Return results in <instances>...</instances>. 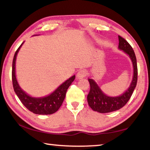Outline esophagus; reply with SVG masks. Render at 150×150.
<instances>
[{"label":"esophagus","mask_w":150,"mask_h":150,"mask_svg":"<svg viewBox=\"0 0 150 150\" xmlns=\"http://www.w3.org/2000/svg\"><path fill=\"white\" fill-rule=\"evenodd\" d=\"M87 71L84 70V69H81L79 70L77 73V78L79 79H82L83 77H85L86 75H87Z\"/></svg>","instance_id":"obj_1"}]
</instances>
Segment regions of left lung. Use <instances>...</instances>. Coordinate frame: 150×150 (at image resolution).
Wrapping results in <instances>:
<instances>
[{
	"mask_svg": "<svg viewBox=\"0 0 150 150\" xmlns=\"http://www.w3.org/2000/svg\"><path fill=\"white\" fill-rule=\"evenodd\" d=\"M118 40L119 49L123 50L128 54L134 66L133 79L130 87L123 95L112 97L104 94L94 80L88 79L90 83V91L87 95L88 104L93 110L100 113L110 112L122 108L130 100L134 88L136 87L138 81V67L135 53L130 44L125 39L118 35Z\"/></svg>",
	"mask_w": 150,
	"mask_h": 150,
	"instance_id": "8db88e82",
	"label": "left lung"
}]
</instances>
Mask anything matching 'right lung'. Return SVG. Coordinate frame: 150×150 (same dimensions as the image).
<instances>
[{"instance_id": "right-lung-1", "label": "right lung", "mask_w": 150, "mask_h": 150, "mask_svg": "<svg viewBox=\"0 0 150 150\" xmlns=\"http://www.w3.org/2000/svg\"><path fill=\"white\" fill-rule=\"evenodd\" d=\"M22 44L20 45V47L15 52L13 62H12V79L14 92L16 93L21 103L33 113L36 114V115H52V114H54L57 111L58 109L62 106L65 97L67 88L71 85L73 81L75 80V75H73L69 79L65 81L54 93L45 97L33 98L28 95L20 87L16 79V75H15V62H16V55Z\"/></svg>"}]
</instances>
